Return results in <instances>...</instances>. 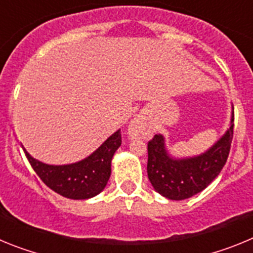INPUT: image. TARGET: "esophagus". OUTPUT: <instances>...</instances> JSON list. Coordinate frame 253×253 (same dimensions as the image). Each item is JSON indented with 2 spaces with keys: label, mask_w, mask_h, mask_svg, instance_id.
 Returning <instances> with one entry per match:
<instances>
[{
  "label": "esophagus",
  "mask_w": 253,
  "mask_h": 253,
  "mask_svg": "<svg viewBox=\"0 0 253 253\" xmlns=\"http://www.w3.org/2000/svg\"><path fill=\"white\" fill-rule=\"evenodd\" d=\"M128 133L131 138L147 137L148 135V128L144 124V122H142L140 119H134L129 125Z\"/></svg>",
  "instance_id": "1"
}]
</instances>
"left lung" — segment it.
<instances>
[{
    "mask_svg": "<svg viewBox=\"0 0 253 253\" xmlns=\"http://www.w3.org/2000/svg\"><path fill=\"white\" fill-rule=\"evenodd\" d=\"M233 122V119H232ZM233 126L202 156L173 160L167 154L165 140L156 134L148 142L147 173L156 191L171 200H184L200 193L220 173L227 162Z\"/></svg>",
    "mask_w": 253,
    "mask_h": 253,
    "instance_id": "1",
    "label": "left lung"
}]
</instances>
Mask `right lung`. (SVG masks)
I'll return each instance as SVG.
<instances>
[{
  "instance_id": "1",
  "label": "right lung",
  "mask_w": 253,
  "mask_h": 253,
  "mask_svg": "<svg viewBox=\"0 0 253 253\" xmlns=\"http://www.w3.org/2000/svg\"><path fill=\"white\" fill-rule=\"evenodd\" d=\"M122 144V133L118 130L107 138L91 156L72 165L50 166L33 158L24 149L31 167L40 180L59 195L68 199H88L105 189L111 173V160Z\"/></svg>"
}]
</instances>
